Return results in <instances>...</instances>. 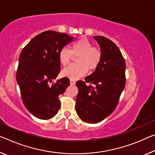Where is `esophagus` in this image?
Returning <instances> with one entry per match:
<instances>
[{
    "instance_id": "esophagus-1",
    "label": "esophagus",
    "mask_w": 155,
    "mask_h": 155,
    "mask_svg": "<svg viewBox=\"0 0 155 155\" xmlns=\"http://www.w3.org/2000/svg\"><path fill=\"white\" fill-rule=\"evenodd\" d=\"M75 83H76V81H75L74 80H73V79H70V84L71 85H74L75 84Z\"/></svg>"
}]
</instances>
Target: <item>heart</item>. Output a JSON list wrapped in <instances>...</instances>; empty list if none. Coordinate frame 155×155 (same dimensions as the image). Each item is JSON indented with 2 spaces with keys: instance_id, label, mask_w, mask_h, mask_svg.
Segmentation results:
<instances>
[{
  "instance_id": "obj_1",
  "label": "heart",
  "mask_w": 155,
  "mask_h": 155,
  "mask_svg": "<svg viewBox=\"0 0 155 155\" xmlns=\"http://www.w3.org/2000/svg\"><path fill=\"white\" fill-rule=\"evenodd\" d=\"M72 56H77V65L68 66L62 71L63 77L71 79H77L86 74L87 70H95L99 67L102 59V53L99 48L92 47V44L85 38L78 39L70 46V50L66 48L61 49L58 53V60L63 66L68 65Z\"/></svg>"
}]
</instances>
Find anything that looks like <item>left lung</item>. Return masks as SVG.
<instances>
[{
	"label": "left lung",
	"mask_w": 155,
	"mask_h": 155,
	"mask_svg": "<svg viewBox=\"0 0 155 155\" xmlns=\"http://www.w3.org/2000/svg\"><path fill=\"white\" fill-rule=\"evenodd\" d=\"M101 48L102 59L92 74L78 81L76 111L83 121L97 124L112 114L126 85V62L119 49L104 36H93ZM91 83L94 87L87 86Z\"/></svg>",
	"instance_id": "left-lung-1"
}]
</instances>
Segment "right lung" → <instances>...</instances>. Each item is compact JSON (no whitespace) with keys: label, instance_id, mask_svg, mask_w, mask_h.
Returning a JSON list of instances; mask_svg holds the SVG:
<instances>
[{"label":"right lung","instance_id":"obj_1","mask_svg":"<svg viewBox=\"0 0 155 155\" xmlns=\"http://www.w3.org/2000/svg\"><path fill=\"white\" fill-rule=\"evenodd\" d=\"M65 33L45 31L29 41L19 56L16 81L25 106L34 117L50 119L61 107L63 94L70 79L64 77L50 85L61 70L58 53L73 41Z\"/></svg>","mask_w":155,"mask_h":155}]
</instances>
